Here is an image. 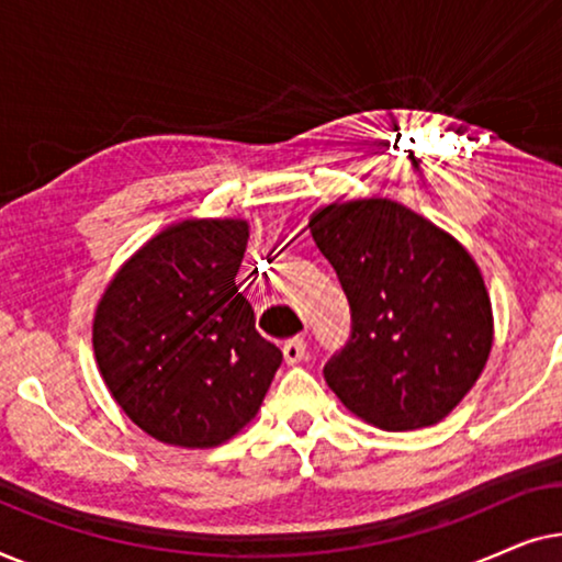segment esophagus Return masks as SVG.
<instances>
[{"label": "esophagus", "mask_w": 562, "mask_h": 562, "mask_svg": "<svg viewBox=\"0 0 562 562\" xmlns=\"http://www.w3.org/2000/svg\"><path fill=\"white\" fill-rule=\"evenodd\" d=\"M304 352H306V342L304 337H291V340L283 342V360H286L289 366H296L304 360Z\"/></svg>", "instance_id": "esophagus-1"}]
</instances>
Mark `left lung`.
I'll use <instances>...</instances> for the list:
<instances>
[{
	"mask_svg": "<svg viewBox=\"0 0 562 562\" xmlns=\"http://www.w3.org/2000/svg\"><path fill=\"white\" fill-rule=\"evenodd\" d=\"M310 229L352 319L350 340L325 366L327 386L389 432L437 425L479 381L494 345L491 299L471 252L391 199L327 204Z\"/></svg>",
	"mask_w": 562,
	"mask_h": 562,
	"instance_id": "8db88e82",
	"label": "left lung"
}]
</instances>
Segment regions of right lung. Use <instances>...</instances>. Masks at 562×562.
I'll use <instances>...</instances> for the list:
<instances>
[{
    "label": "right lung",
    "mask_w": 562,
    "mask_h": 562,
    "mask_svg": "<svg viewBox=\"0 0 562 562\" xmlns=\"http://www.w3.org/2000/svg\"><path fill=\"white\" fill-rule=\"evenodd\" d=\"M248 222L183 220L114 273L94 314L99 373L143 432L214 448L256 417L281 366L235 286Z\"/></svg>",
    "instance_id": "obj_1"
}]
</instances>
